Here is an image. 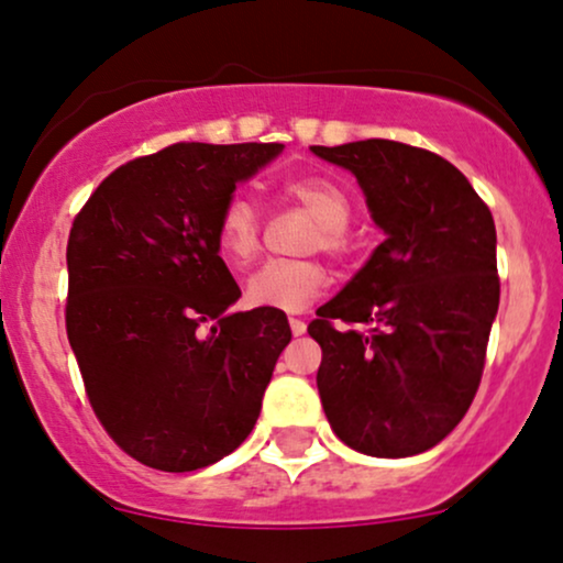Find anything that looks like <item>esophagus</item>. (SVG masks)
<instances>
[{"label":"esophagus","mask_w":563,"mask_h":563,"mask_svg":"<svg viewBox=\"0 0 563 563\" xmlns=\"http://www.w3.org/2000/svg\"><path fill=\"white\" fill-rule=\"evenodd\" d=\"M288 325H290V333H294V335L307 333V322H303L301 318H288Z\"/></svg>","instance_id":"obj_1"}]
</instances>
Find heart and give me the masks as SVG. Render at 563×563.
Wrapping results in <instances>:
<instances>
[{
	"label": "heart",
	"mask_w": 563,
	"mask_h": 563,
	"mask_svg": "<svg viewBox=\"0 0 563 563\" xmlns=\"http://www.w3.org/2000/svg\"><path fill=\"white\" fill-rule=\"evenodd\" d=\"M283 192L318 222L309 249H320L331 256L346 254L352 200L344 187L328 177H294L283 185ZM217 243L232 264H249L260 254L262 219L254 200L232 196L222 206L217 222ZM322 288H325V273L320 264L307 260H275L251 275L249 301L256 307L299 312L318 299Z\"/></svg>",
	"instance_id": "heart-1"
}]
</instances>
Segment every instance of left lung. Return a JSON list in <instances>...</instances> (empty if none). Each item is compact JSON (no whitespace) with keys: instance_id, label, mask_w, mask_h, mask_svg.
<instances>
[{"instance_id":"1","label":"left lung","mask_w":563,"mask_h":563,"mask_svg":"<svg viewBox=\"0 0 563 563\" xmlns=\"http://www.w3.org/2000/svg\"><path fill=\"white\" fill-rule=\"evenodd\" d=\"M312 153L357 177L386 235L307 328L322 349V410L352 450L418 455L461 423L479 389L500 303L493 214L423 147L360 140Z\"/></svg>"}]
</instances>
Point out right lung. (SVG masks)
<instances>
[{
    "mask_svg": "<svg viewBox=\"0 0 563 563\" xmlns=\"http://www.w3.org/2000/svg\"><path fill=\"white\" fill-rule=\"evenodd\" d=\"M280 153L177 142L108 174L74 219L70 349L102 429L145 466H211L260 418L290 325L280 309L230 312L241 288L217 222L235 185Z\"/></svg>",
    "mask_w": 563,
    "mask_h": 563,
    "instance_id": "right-lung-1",
    "label": "right lung"
}]
</instances>
